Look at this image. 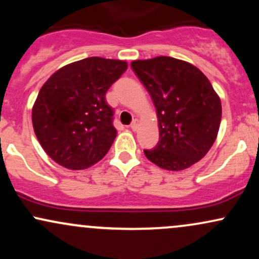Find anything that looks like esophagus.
<instances>
[{
  "label": "esophagus",
  "instance_id": "esophagus-1",
  "mask_svg": "<svg viewBox=\"0 0 259 259\" xmlns=\"http://www.w3.org/2000/svg\"><path fill=\"white\" fill-rule=\"evenodd\" d=\"M139 124H140L139 119H134L133 123H132V125H130V127H132L134 132H136V130L139 129Z\"/></svg>",
  "mask_w": 259,
  "mask_h": 259
}]
</instances>
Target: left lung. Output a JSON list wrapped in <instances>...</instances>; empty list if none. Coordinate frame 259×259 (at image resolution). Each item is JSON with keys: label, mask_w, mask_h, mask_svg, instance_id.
<instances>
[{"label": "left lung", "mask_w": 259, "mask_h": 259, "mask_svg": "<svg viewBox=\"0 0 259 259\" xmlns=\"http://www.w3.org/2000/svg\"><path fill=\"white\" fill-rule=\"evenodd\" d=\"M132 68L152 99L159 141L145 150L148 160L179 171L206 156L222 120V102L197 67L167 56L132 62Z\"/></svg>", "instance_id": "1"}]
</instances>
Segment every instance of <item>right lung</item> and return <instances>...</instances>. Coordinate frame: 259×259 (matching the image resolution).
<instances>
[{
  "label": "right lung",
  "instance_id": "obj_1",
  "mask_svg": "<svg viewBox=\"0 0 259 259\" xmlns=\"http://www.w3.org/2000/svg\"><path fill=\"white\" fill-rule=\"evenodd\" d=\"M126 68L120 59L89 57L59 68L42 85L32 106V126L56 163L81 170L106 156L117 136L106 92Z\"/></svg>",
  "mask_w": 259,
  "mask_h": 259
}]
</instances>
